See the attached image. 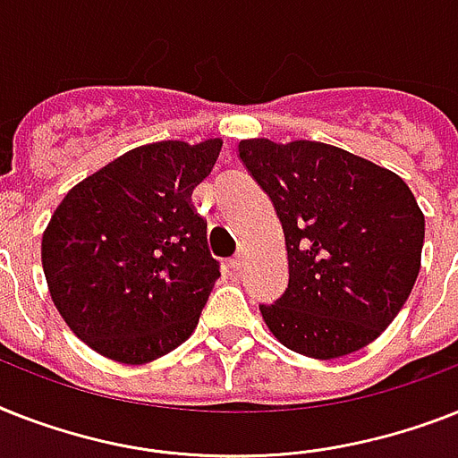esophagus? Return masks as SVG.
Segmentation results:
<instances>
[{"label":"esophagus","mask_w":458,"mask_h":458,"mask_svg":"<svg viewBox=\"0 0 458 458\" xmlns=\"http://www.w3.org/2000/svg\"><path fill=\"white\" fill-rule=\"evenodd\" d=\"M247 266V247L237 249V254L230 259V267L233 270H242V267Z\"/></svg>","instance_id":"1"}]
</instances>
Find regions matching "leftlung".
<instances>
[{"label":"left lung","mask_w":458,"mask_h":458,"mask_svg":"<svg viewBox=\"0 0 458 458\" xmlns=\"http://www.w3.org/2000/svg\"><path fill=\"white\" fill-rule=\"evenodd\" d=\"M242 165L284 230L289 282L263 303L289 351L332 360L371 344L403 310L426 221L403 178L336 145L240 140Z\"/></svg>","instance_id":"8db88e82"}]
</instances>
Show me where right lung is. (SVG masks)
Wrapping results in <instances>:
<instances>
[{
    "label": "right lung",
    "instance_id": "1",
    "mask_svg": "<svg viewBox=\"0 0 458 458\" xmlns=\"http://www.w3.org/2000/svg\"><path fill=\"white\" fill-rule=\"evenodd\" d=\"M223 140L133 148L63 197L42 237L58 313L96 352L150 362L197 327L218 261L191 204Z\"/></svg>",
    "mask_w": 458,
    "mask_h": 458
}]
</instances>
